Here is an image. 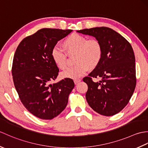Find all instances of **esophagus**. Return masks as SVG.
Segmentation results:
<instances>
[{"mask_svg":"<svg viewBox=\"0 0 148 148\" xmlns=\"http://www.w3.org/2000/svg\"><path fill=\"white\" fill-rule=\"evenodd\" d=\"M81 81V79H74V83L75 84H77L79 82H80V81Z\"/></svg>","mask_w":148,"mask_h":148,"instance_id":"34e87169","label":"esophagus"}]
</instances>
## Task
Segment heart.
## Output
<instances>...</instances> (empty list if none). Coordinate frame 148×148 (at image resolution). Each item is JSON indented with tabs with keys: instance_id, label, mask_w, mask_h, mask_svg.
Segmentation results:
<instances>
[{
	"instance_id": "obj_1",
	"label": "heart",
	"mask_w": 148,
	"mask_h": 148,
	"mask_svg": "<svg viewBox=\"0 0 148 148\" xmlns=\"http://www.w3.org/2000/svg\"><path fill=\"white\" fill-rule=\"evenodd\" d=\"M62 47L69 55H74L76 64L63 72L65 78L77 79L86 74L88 68L95 69L99 65L102 56V46L99 40L87 39L84 36L74 33L69 35L62 43ZM51 58L60 69L64 70L67 67V56L57 47L51 50Z\"/></svg>"
}]
</instances>
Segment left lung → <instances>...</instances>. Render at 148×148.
<instances>
[{
  "mask_svg": "<svg viewBox=\"0 0 148 148\" xmlns=\"http://www.w3.org/2000/svg\"><path fill=\"white\" fill-rule=\"evenodd\" d=\"M77 32L95 37L102 46L101 60L88 76L83 78L88 87L87 102L101 115L117 114L127 105L136 86L132 47L121 35L108 27L86 29ZM93 78L100 81L94 82Z\"/></svg>",
  "mask_w": 148,
  "mask_h": 148,
  "instance_id": "left-lung-1",
  "label": "left lung"
}]
</instances>
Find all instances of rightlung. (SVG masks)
<instances>
[{
	"instance_id": "add662e5",
	"label": "right lung",
	"mask_w": 148,
	"mask_h": 148,
	"mask_svg": "<svg viewBox=\"0 0 148 148\" xmlns=\"http://www.w3.org/2000/svg\"><path fill=\"white\" fill-rule=\"evenodd\" d=\"M71 32L42 29L24 38L15 51L11 70L15 88L25 108L40 119H51L60 114L74 87L70 78L50 84L59 72L51 50Z\"/></svg>"
}]
</instances>
